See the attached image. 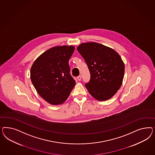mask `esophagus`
Instances as JSON below:
<instances>
[{
    "instance_id": "esophagus-1",
    "label": "esophagus",
    "mask_w": 155,
    "mask_h": 155,
    "mask_svg": "<svg viewBox=\"0 0 155 155\" xmlns=\"http://www.w3.org/2000/svg\"><path fill=\"white\" fill-rule=\"evenodd\" d=\"M77 79H78V81H81V75L78 76V77H77Z\"/></svg>"
}]
</instances>
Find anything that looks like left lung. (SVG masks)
Here are the masks:
<instances>
[{
    "mask_svg": "<svg viewBox=\"0 0 155 155\" xmlns=\"http://www.w3.org/2000/svg\"><path fill=\"white\" fill-rule=\"evenodd\" d=\"M90 73L85 84L90 94L98 101L112 98L120 89L124 74V64L113 49L97 42L82 43L77 48Z\"/></svg>",
    "mask_w": 155,
    "mask_h": 155,
    "instance_id": "left-lung-1",
    "label": "left lung"
}]
</instances>
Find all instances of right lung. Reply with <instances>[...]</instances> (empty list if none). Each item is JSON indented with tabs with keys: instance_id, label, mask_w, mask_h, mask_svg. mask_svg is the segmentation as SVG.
Returning <instances> with one entry per match:
<instances>
[{
	"instance_id": "right-lung-1",
	"label": "right lung",
	"mask_w": 155,
	"mask_h": 155,
	"mask_svg": "<svg viewBox=\"0 0 155 155\" xmlns=\"http://www.w3.org/2000/svg\"><path fill=\"white\" fill-rule=\"evenodd\" d=\"M74 49L72 45L53 47L38 57L31 67V80L35 89L51 104L64 103L75 86L69 65Z\"/></svg>"
}]
</instances>
